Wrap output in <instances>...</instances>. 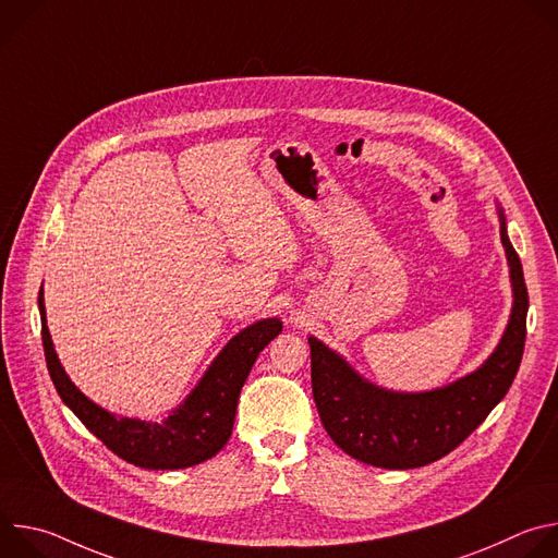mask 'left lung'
<instances>
[{
    "label": "left lung",
    "mask_w": 558,
    "mask_h": 558,
    "mask_svg": "<svg viewBox=\"0 0 558 558\" xmlns=\"http://www.w3.org/2000/svg\"><path fill=\"white\" fill-rule=\"evenodd\" d=\"M497 214L510 267L512 308L499 344L472 373L433 390H390L360 375L323 340L308 336L317 413L329 437L353 459L386 470L433 463L480 426L512 386L525 344L527 289L499 203Z\"/></svg>",
    "instance_id": "1"
}]
</instances>
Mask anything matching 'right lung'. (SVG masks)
Wrapping results in <instances>:
<instances>
[{
    "instance_id": "obj_1",
    "label": "right lung",
    "mask_w": 558,
    "mask_h": 558,
    "mask_svg": "<svg viewBox=\"0 0 558 558\" xmlns=\"http://www.w3.org/2000/svg\"><path fill=\"white\" fill-rule=\"evenodd\" d=\"M41 340L48 373L63 404L114 454L147 470H179L211 459L231 437L238 397L260 355L282 331L278 317H265L235 333L207 366L185 400L161 422H145L106 411L74 386L61 366L46 320L44 287L39 289Z\"/></svg>"
}]
</instances>
